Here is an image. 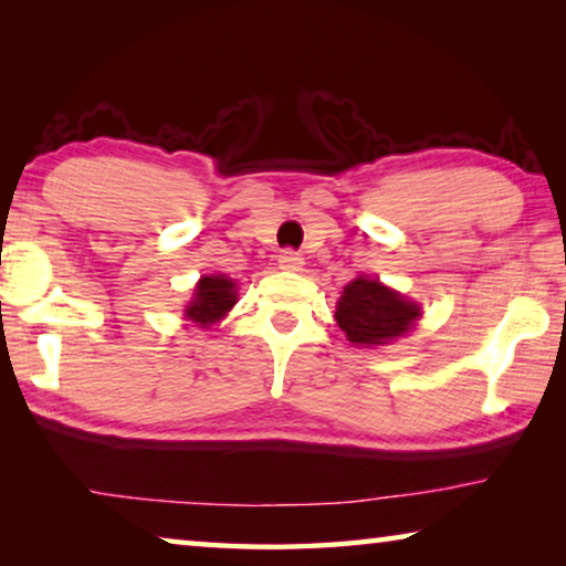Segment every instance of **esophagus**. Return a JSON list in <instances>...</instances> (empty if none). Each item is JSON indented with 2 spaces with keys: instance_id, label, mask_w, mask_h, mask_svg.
<instances>
[{
  "instance_id": "1",
  "label": "esophagus",
  "mask_w": 566,
  "mask_h": 566,
  "mask_svg": "<svg viewBox=\"0 0 566 566\" xmlns=\"http://www.w3.org/2000/svg\"><path fill=\"white\" fill-rule=\"evenodd\" d=\"M304 266V256L300 252H294V249H284L280 254V270L284 272H300Z\"/></svg>"
}]
</instances>
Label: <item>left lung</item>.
<instances>
[{"label": "left lung", "mask_w": 566, "mask_h": 566, "mask_svg": "<svg viewBox=\"0 0 566 566\" xmlns=\"http://www.w3.org/2000/svg\"><path fill=\"white\" fill-rule=\"evenodd\" d=\"M334 317L352 344L379 347L405 337L421 317V310L379 280L359 274L344 286Z\"/></svg>", "instance_id": "8db88e82"}]
</instances>
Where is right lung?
<instances>
[{"label":"right lung","mask_w":566,"mask_h":566,"mask_svg":"<svg viewBox=\"0 0 566 566\" xmlns=\"http://www.w3.org/2000/svg\"><path fill=\"white\" fill-rule=\"evenodd\" d=\"M237 302V286L227 274H212L202 276L195 286V296L187 304L185 317L195 322L197 327L209 329L214 322L227 317Z\"/></svg>","instance_id":"add662e5"}]
</instances>
